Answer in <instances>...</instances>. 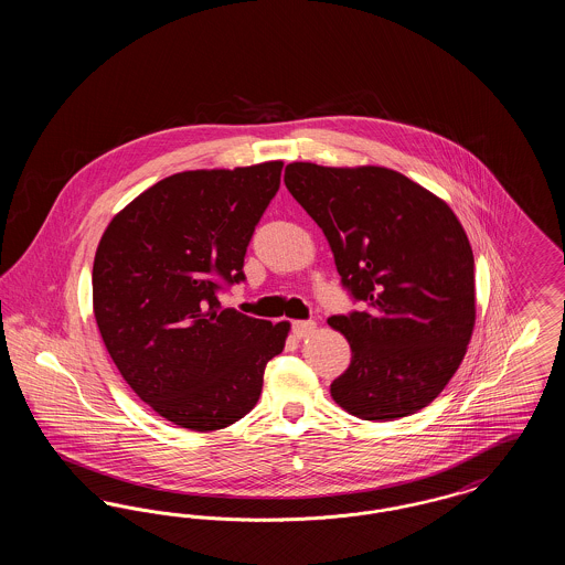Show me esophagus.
<instances>
[{
    "instance_id": "1",
    "label": "esophagus",
    "mask_w": 565,
    "mask_h": 565,
    "mask_svg": "<svg viewBox=\"0 0 565 565\" xmlns=\"http://www.w3.org/2000/svg\"><path fill=\"white\" fill-rule=\"evenodd\" d=\"M318 323L316 322H295L292 323V332L296 334V339H307L316 332Z\"/></svg>"
}]
</instances>
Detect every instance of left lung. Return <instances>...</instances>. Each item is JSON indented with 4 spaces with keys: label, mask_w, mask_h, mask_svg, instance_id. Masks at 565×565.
Wrapping results in <instances>:
<instances>
[{
    "label": "left lung",
    "mask_w": 565,
    "mask_h": 565,
    "mask_svg": "<svg viewBox=\"0 0 565 565\" xmlns=\"http://www.w3.org/2000/svg\"><path fill=\"white\" fill-rule=\"evenodd\" d=\"M286 189L316 220L369 311L332 316L351 348L330 396L366 422L422 411L456 375L477 320L475 256L454 210L403 173L290 162Z\"/></svg>",
    "instance_id": "8db88e82"
}]
</instances>
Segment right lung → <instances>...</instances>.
I'll list each match as a JSON object with an SVG mask.
<instances>
[{
	"mask_svg": "<svg viewBox=\"0 0 565 565\" xmlns=\"http://www.w3.org/2000/svg\"><path fill=\"white\" fill-rule=\"evenodd\" d=\"M281 161L169 175L111 217L93 263V313L129 387L167 422L215 431L260 398L290 322L222 309L242 281L254 228L279 190Z\"/></svg>",
	"mask_w": 565,
	"mask_h": 565,
	"instance_id": "right-lung-1",
	"label": "right lung"
}]
</instances>
